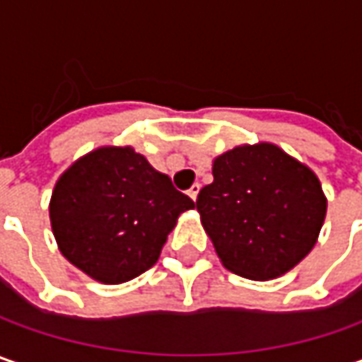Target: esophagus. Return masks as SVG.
<instances>
[{
    "label": "esophagus",
    "mask_w": 362,
    "mask_h": 362,
    "mask_svg": "<svg viewBox=\"0 0 362 362\" xmlns=\"http://www.w3.org/2000/svg\"><path fill=\"white\" fill-rule=\"evenodd\" d=\"M197 193H199V183H195V185H193V187L187 191V195L191 197V199H193V202L197 199Z\"/></svg>",
    "instance_id": "1"
}]
</instances>
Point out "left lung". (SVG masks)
Wrapping results in <instances>:
<instances>
[{
    "label": "left lung",
    "mask_w": 362,
    "mask_h": 362,
    "mask_svg": "<svg viewBox=\"0 0 362 362\" xmlns=\"http://www.w3.org/2000/svg\"><path fill=\"white\" fill-rule=\"evenodd\" d=\"M195 205L223 266L250 280L292 270L314 247L327 216L316 175L268 143L217 157L214 183Z\"/></svg>",
    "instance_id": "obj_1"
}]
</instances>
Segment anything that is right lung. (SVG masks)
Listing matches in <instances>:
<instances>
[{"instance_id":"1","label":"right lung","mask_w":362,"mask_h":362,"mask_svg":"<svg viewBox=\"0 0 362 362\" xmlns=\"http://www.w3.org/2000/svg\"><path fill=\"white\" fill-rule=\"evenodd\" d=\"M193 202L131 146H105L56 183L49 221L68 262L105 284L155 266L177 217Z\"/></svg>"}]
</instances>
